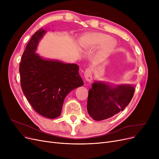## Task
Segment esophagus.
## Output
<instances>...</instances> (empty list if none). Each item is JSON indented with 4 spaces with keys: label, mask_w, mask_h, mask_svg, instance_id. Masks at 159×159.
<instances>
[{
    "label": "esophagus",
    "mask_w": 159,
    "mask_h": 159,
    "mask_svg": "<svg viewBox=\"0 0 159 159\" xmlns=\"http://www.w3.org/2000/svg\"><path fill=\"white\" fill-rule=\"evenodd\" d=\"M84 77L87 81H91L92 80V73L91 70L89 68H87L84 71Z\"/></svg>",
    "instance_id": "obj_1"
}]
</instances>
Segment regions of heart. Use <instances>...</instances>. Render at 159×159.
I'll return each instance as SVG.
<instances>
[{
	"label": "heart",
	"instance_id": "heart-1",
	"mask_svg": "<svg viewBox=\"0 0 159 159\" xmlns=\"http://www.w3.org/2000/svg\"><path fill=\"white\" fill-rule=\"evenodd\" d=\"M116 45L117 42L113 38L105 34L98 32L85 36L81 44V47L85 49L103 46L102 52L103 54H107L111 52L116 47Z\"/></svg>",
	"mask_w": 159,
	"mask_h": 159
}]
</instances>
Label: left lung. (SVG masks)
I'll return each mask as SVG.
<instances>
[{"instance_id":"obj_1","label":"left lung","mask_w":159,"mask_h":159,"mask_svg":"<svg viewBox=\"0 0 159 159\" xmlns=\"http://www.w3.org/2000/svg\"><path fill=\"white\" fill-rule=\"evenodd\" d=\"M131 85L113 86L103 81H95L89 90L87 110L95 121H102L123 111L134 95Z\"/></svg>"}]
</instances>
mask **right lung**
<instances>
[{
    "mask_svg": "<svg viewBox=\"0 0 159 159\" xmlns=\"http://www.w3.org/2000/svg\"><path fill=\"white\" fill-rule=\"evenodd\" d=\"M46 31L40 28L26 46L19 66L21 88L36 111L45 117H59L66 95L84 85L79 66L46 60L35 52Z\"/></svg>",
    "mask_w": 159,
    "mask_h": 159,
    "instance_id": "add662e5",
    "label": "right lung"
}]
</instances>
